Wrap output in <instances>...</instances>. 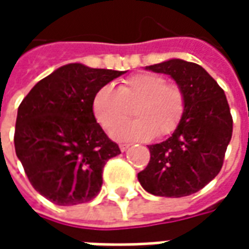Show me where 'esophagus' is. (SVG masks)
<instances>
[{"instance_id": "esophagus-1", "label": "esophagus", "mask_w": 249, "mask_h": 249, "mask_svg": "<svg viewBox=\"0 0 249 249\" xmlns=\"http://www.w3.org/2000/svg\"><path fill=\"white\" fill-rule=\"evenodd\" d=\"M130 146V144H120V149H121V152H125L128 148Z\"/></svg>"}]
</instances>
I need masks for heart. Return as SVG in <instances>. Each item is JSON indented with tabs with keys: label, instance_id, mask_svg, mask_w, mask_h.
<instances>
[{
	"label": "heart",
	"instance_id": "1",
	"mask_svg": "<svg viewBox=\"0 0 249 249\" xmlns=\"http://www.w3.org/2000/svg\"><path fill=\"white\" fill-rule=\"evenodd\" d=\"M133 106L138 119L116 128L114 140L149 141L155 136L172 135L183 121L187 98L178 84H168L165 77L148 71L125 78L117 89L104 85L92 98L94 119L107 130L127 118Z\"/></svg>",
	"mask_w": 249,
	"mask_h": 249
}]
</instances>
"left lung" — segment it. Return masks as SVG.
<instances>
[{"label":"left lung","instance_id":"obj_1","mask_svg":"<svg viewBox=\"0 0 249 249\" xmlns=\"http://www.w3.org/2000/svg\"><path fill=\"white\" fill-rule=\"evenodd\" d=\"M146 69L172 77L185 93L187 109L168 140L148 146L151 160L137 178L155 196H189L223 167L233 124L230 105L219 84L195 62L173 58Z\"/></svg>","mask_w":249,"mask_h":249}]
</instances>
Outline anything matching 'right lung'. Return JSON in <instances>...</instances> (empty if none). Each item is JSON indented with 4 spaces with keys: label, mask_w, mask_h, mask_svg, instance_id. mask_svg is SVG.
I'll list each match as a JSON object with an SVG mask.
<instances>
[{
    "label": "right lung",
    "mask_w": 249,
    "mask_h": 249,
    "mask_svg": "<svg viewBox=\"0 0 249 249\" xmlns=\"http://www.w3.org/2000/svg\"><path fill=\"white\" fill-rule=\"evenodd\" d=\"M125 71L68 64L36 84L19 104L14 148L36 191L57 205L94 198L103 169L120 155L92 110L94 93Z\"/></svg>",
    "instance_id": "right-lung-1"
}]
</instances>
